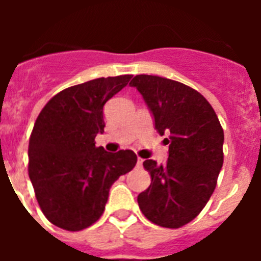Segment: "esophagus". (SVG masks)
<instances>
[{
    "instance_id": "1",
    "label": "esophagus",
    "mask_w": 261,
    "mask_h": 261,
    "mask_svg": "<svg viewBox=\"0 0 261 261\" xmlns=\"http://www.w3.org/2000/svg\"><path fill=\"white\" fill-rule=\"evenodd\" d=\"M142 162H144V159H142V158H138L137 159V166H138V167H141Z\"/></svg>"
}]
</instances>
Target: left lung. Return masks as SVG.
Instances as JSON below:
<instances>
[{
    "label": "left lung",
    "mask_w": 261,
    "mask_h": 261,
    "mask_svg": "<svg viewBox=\"0 0 261 261\" xmlns=\"http://www.w3.org/2000/svg\"><path fill=\"white\" fill-rule=\"evenodd\" d=\"M130 86L141 94L161 136L168 135V159H146L151 176L138 195L147 220L177 229L199 216L217 186L223 165V129L211 103L192 87L158 75L140 74Z\"/></svg>",
    "instance_id": "8db88e82"
}]
</instances>
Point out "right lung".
Listing matches in <instances>:
<instances>
[{
  "instance_id": "add662e5",
  "label": "right lung",
  "mask_w": 261,
  "mask_h": 261,
  "mask_svg": "<svg viewBox=\"0 0 261 261\" xmlns=\"http://www.w3.org/2000/svg\"><path fill=\"white\" fill-rule=\"evenodd\" d=\"M132 75L102 77L62 90L39 114L29 144V176L47 220L68 231L100 218L111 186L132 170V150L95 146L105 132L103 107Z\"/></svg>"
}]
</instances>
